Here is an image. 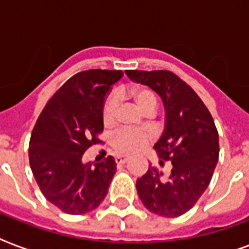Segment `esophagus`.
I'll use <instances>...</instances> for the list:
<instances>
[{
  "label": "esophagus",
  "mask_w": 249,
  "mask_h": 249,
  "mask_svg": "<svg viewBox=\"0 0 249 249\" xmlns=\"http://www.w3.org/2000/svg\"><path fill=\"white\" fill-rule=\"evenodd\" d=\"M128 160H129L128 156H124V155H117L116 156V163L117 164H124V163H126Z\"/></svg>",
  "instance_id": "esophagus-1"
}]
</instances>
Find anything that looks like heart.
<instances>
[{
    "label": "heart",
    "instance_id": "heart-1",
    "mask_svg": "<svg viewBox=\"0 0 249 249\" xmlns=\"http://www.w3.org/2000/svg\"><path fill=\"white\" fill-rule=\"evenodd\" d=\"M121 97H128L133 99L137 107L143 113H154L158 108L159 101L158 95L151 88L147 86H136L130 90L120 91ZM117 102L113 97L108 98L103 105L102 109V120L105 126H112L116 121ZM148 143V134L141 130L124 129L116 133L111 140V144L115 150L123 154H134L141 151Z\"/></svg>",
    "mask_w": 249,
    "mask_h": 249
}]
</instances>
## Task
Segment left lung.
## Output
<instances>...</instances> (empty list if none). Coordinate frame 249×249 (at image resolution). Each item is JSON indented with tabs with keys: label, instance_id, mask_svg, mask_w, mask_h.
<instances>
[{
	"label": "left lung",
	"instance_id": "1",
	"mask_svg": "<svg viewBox=\"0 0 249 249\" xmlns=\"http://www.w3.org/2000/svg\"><path fill=\"white\" fill-rule=\"evenodd\" d=\"M136 83L148 85L165 106V132L155 148L160 164L172 163L168 178L154 166L137 179V191L150 212L179 217L193 208L212 179L218 161L220 141L212 115L195 90L166 70L125 71Z\"/></svg>",
	"mask_w": 249,
	"mask_h": 249
}]
</instances>
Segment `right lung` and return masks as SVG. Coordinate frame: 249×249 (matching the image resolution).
Masks as SVG:
<instances>
[{"label": "right lung", "instance_id": "obj_1", "mask_svg": "<svg viewBox=\"0 0 249 249\" xmlns=\"http://www.w3.org/2000/svg\"><path fill=\"white\" fill-rule=\"evenodd\" d=\"M121 71L88 70L66 81L45 105L29 140V165L41 193L67 214H83L101 204L116 172V161L83 163L84 152L103 132L105 95Z\"/></svg>", "mask_w": 249, "mask_h": 249}]
</instances>
